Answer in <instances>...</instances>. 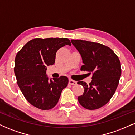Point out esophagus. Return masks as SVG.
I'll return each mask as SVG.
<instances>
[{
    "mask_svg": "<svg viewBox=\"0 0 135 135\" xmlns=\"http://www.w3.org/2000/svg\"><path fill=\"white\" fill-rule=\"evenodd\" d=\"M69 84L70 85H72V86H74V85H76L77 84V82L75 81V80H74L70 79L69 80Z\"/></svg>",
    "mask_w": 135,
    "mask_h": 135,
    "instance_id": "esophagus-1",
    "label": "esophagus"
}]
</instances>
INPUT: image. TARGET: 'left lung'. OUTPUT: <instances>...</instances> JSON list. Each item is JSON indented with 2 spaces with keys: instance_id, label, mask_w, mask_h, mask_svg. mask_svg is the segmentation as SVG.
I'll return each instance as SVG.
<instances>
[{
  "instance_id": "1",
  "label": "left lung",
  "mask_w": 135,
  "mask_h": 135,
  "mask_svg": "<svg viewBox=\"0 0 135 135\" xmlns=\"http://www.w3.org/2000/svg\"><path fill=\"white\" fill-rule=\"evenodd\" d=\"M81 56L84 65L80 70L93 74L89 85L79 81L84 88L78 101L83 107L95 110L108 103L115 93L121 75V65L117 56L110 48L97 42L71 40Z\"/></svg>"
}]
</instances>
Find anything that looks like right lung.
Returning <instances> with one entry per match:
<instances>
[{"mask_svg":"<svg viewBox=\"0 0 135 135\" xmlns=\"http://www.w3.org/2000/svg\"><path fill=\"white\" fill-rule=\"evenodd\" d=\"M65 45L66 38H35L17 53L15 74L20 90L31 105L41 110H49L58 103L61 91L67 86L65 76L49 78L47 66L55 64L56 54Z\"/></svg>","mask_w":135,"mask_h":135,"instance_id":"add662e5","label":"right lung"}]
</instances>
